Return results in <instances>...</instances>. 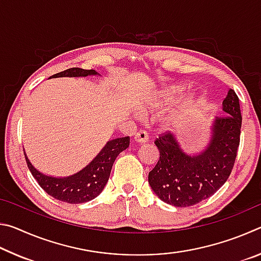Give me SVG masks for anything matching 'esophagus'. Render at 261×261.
Returning a JSON list of instances; mask_svg holds the SVG:
<instances>
[{"label":"esophagus","instance_id":"1","mask_svg":"<svg viewBox=\"0 0 261 261\" xmlns=\"http://www.w3.org/2000/svg\"><path fill=\"white\" fill-rule=\"evenodd\" d=\"M148 139H149V136L147 132L144 130H140L135 135V141H137V143H139V144L147 143Z\"/></svg>","mask_w":261,"mask_h":261}]
</instances>
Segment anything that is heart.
Here are the masks:
<instances>
[{
  "instance_id": "b5f03b06",
  "label": "heart",
  "mask_w": 261,
  "mask_h": 261,
  "mask_svg": "<svg viewBox=\"0 0 261 261\" xmlns=\"http://www.w3.org/2000/svg\"><path fill=\"white\" fill-rule=\"evenodd\" d=\"M180 92H182V90H180L179 87H173L170 88V90H167L165 93H163V99H165L166 101H171L177 98V96L180 94Z\"/></svg>"
}]
</instances>
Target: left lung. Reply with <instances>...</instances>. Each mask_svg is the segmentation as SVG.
I'll list each match as a JSON object with an SVG mask.
<instances>
[{
  "instance_id": "left-lung-1",
  "label": "left lung",
  "mask_w": 261,
  "mask_h": 261,
  "mask_svg": "<svg viewBox=\"0 0 261 261\" xmlns=\"http://www.w3.org/2000/svg\"><path fill=\"white\" fill-rule=\"evenodd\" d=\"M222 109L224 116L216 117L211 143L199 155L185 154L170 132H163L154 141L160 160L149 171L148 183L162 201L175 207L193 206L227 182L237 156L242 126L240 100L231 88Z\"/></svg>"
}]
</instances>
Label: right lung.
<instances>
[{
	"instance_id": "obj_1",
	"label": "right lung",
	"mask_w": 261,
	"mask_h": 261,
	"mask_svg": "<svg viewBox=\"0 0 261 261\" xmlns=\"http://www.w3.org/2000/svg\"><path fill=\"white\" fill-rule=\"evenodd\" d=\"M88 74H96V71L70 68L54 74L53 77H86ZM129 144L130 137L108 141L90 165H87L79 173L64 178H56L41 174L31 165L25 152L24 154L31 174L49 196L69 204H81L99 196L108 182L114 161L116 160L118 154L129 147Z\"/></svg>"
}]
</instances>
